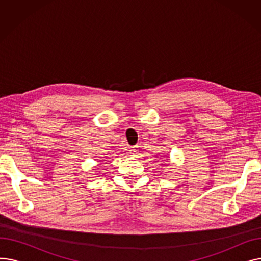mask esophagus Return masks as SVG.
<instances>
[{"mask_svg": "<svg viewBox=\"0 0 261 261\" xmlns=\"http://www.w3.org/2000/svg\"><path fill=\"white\" fill-rule=\"evenodd\" d=\"M129 152H130V154H132V155H134L136 152H138V147H131V148H129Z\"/></svg>", "mask_w": 261, "mask_h": 261, "instance_id": "esophagus-1", "label": "esophagus"}]
</instances>
